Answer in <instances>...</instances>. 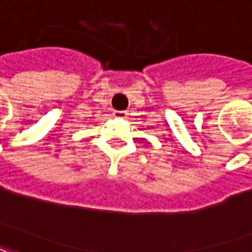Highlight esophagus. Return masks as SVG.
<instances>
[{
    "label": "esophagus",
    "mask_w": 252,
    "mask_h": 252,
    "mask_svg": "<svg viewBox=\"0 0 252 252\" xmlns=\"http://www.w3.org/2000/svg\"><path fill=\"white\" fill-rule=\"evenodd\" d=\"M113 116H115L116 119H126L128 113H126V110H115Z\"/></svg>",
    "instance_id": "esophagus-1"
}]
</instances>
